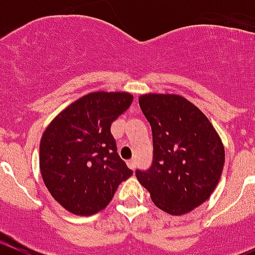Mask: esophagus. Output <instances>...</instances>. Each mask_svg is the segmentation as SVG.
<instances>
[{
  "label": "esophagus",
  "mask_w": 255,
  "mask_h": 255,
  "mask_svg": "<svg viewBox=\"0 0 255 255\" xmlns=\"http://www.w3.org/2000/svg\"><path fill=\"white\" fill-rule=\"evenodd\" d=\"M127 165H128V167H129V169H132V170H134V167H136V160H133V159L128 160Z\"/></svg>",
  "instance_id": "1"
}]
</instances>
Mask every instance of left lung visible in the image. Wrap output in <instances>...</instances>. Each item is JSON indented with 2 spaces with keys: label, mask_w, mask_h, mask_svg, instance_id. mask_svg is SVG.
<instances>
[{
  "label": "left lung",
  "mask_w": 255,
  "mask_h": 255,
  "mask_svg": "<svg viewBox=\"0 0 255 255\" xmlns=\"http://www.w3.org/2000/svg\"><path fill=\"white\" fill-rule=\"evenodd\" d=\"M138 103L152 129L153 162L147 171H136L137 180L164 212H190L219 184L224 143L210 119L184 96L147 93Z\"/></svg>",
  "instance_id": "left-lung-1"
}]
</instances>
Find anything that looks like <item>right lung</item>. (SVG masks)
Returning a JSON list of instances; mask_svg holds the SVG:
<instances>
[{"mask_svg": "<svg viewBox=\"0 0 255 255\" xmlns=\"http://www.w3.org/2000/svg\"><path fill=\"white\" fill-rule=\"evenodd\" d=\"M133 102L127 91H94L71 103L40 139L39 167L50 196L77 216L104 210L133 171L117 153L112 123Z\"/></svg>", "mask_w": 255, "mask_h": 255, "instance_id": "add662e5", "label": "right lung"}]
</instances>
